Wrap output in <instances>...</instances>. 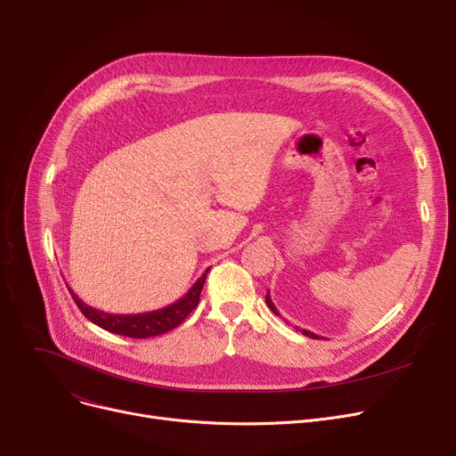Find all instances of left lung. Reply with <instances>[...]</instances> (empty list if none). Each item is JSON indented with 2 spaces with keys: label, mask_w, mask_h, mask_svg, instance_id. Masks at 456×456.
<instances>
[{
  "label": "left lung",
  "mask_w": 456,
  "mask_h": 456,
  "mask_svg": "<svg viewBox=\"0 0 456 456\" xmlns=\"http://www.w3.org/2000/svg\"><path fill=\"white\" fill-rule=\"evenodd\" d=\"M266 305H268V308L272 310V313L275 314V316H279V310L275 308V305H273V301H272V297H270V290H268V294H266ZM297 329V327H296ZM303 334H305V337H310V338H316V340H320L322 337H318V334H314V332H310V330H305L303 329ZM323 340V338H322Z\"/></svg>",
  "instance_id": "obj_1"
}]
</instances>
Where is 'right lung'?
<instances>
[{
  "label": "right lung",
  "instance_id": "obj_1",
  "mask_svg": "<svg viewBox=\"0 0 456 456\" xmlns=\"http://www.w3.org/2000/svg\"><path fill=\"white\" fill-rule=\"evenodd\" d=\"M210 268L205 270V273L191 284V289L175 303L162 306L159 310H151V313H142V314H110L103 313V310L94 308L86 305L83 299L77 297V294L69 289L68 290L74 297L76 305L79 306L81 313L98 327L119 334V337H129V338H151L164 334L167 330L175 329L190 313L194 310L200 303V294L203 290V284L207 279Z\"/></svg>",
  "mask_w": 456,
  "mask_h": 456
}]
</instances>
